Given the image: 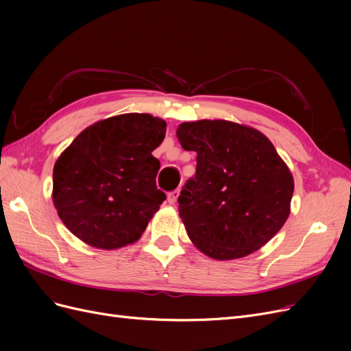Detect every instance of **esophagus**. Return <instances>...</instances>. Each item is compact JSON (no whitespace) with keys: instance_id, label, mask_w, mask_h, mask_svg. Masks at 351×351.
<instances>
[{"instance_id":"1","label":"esophagus","mask_w":351,"mask_h":351,"mask_svg":"<svg viewBox=\"0 0 351 351\" xmlns=\"http://www.w3.org/2000/svg\"><path fill=\"white\" fill-rule=\"evenodd\" d=\"M180 192H182V190H180V189H176L174 192L168 193V196H167V200H168V204H169V205H174V204H176L177 199H178V196H180Z\"/></svg>"}]
</instances>
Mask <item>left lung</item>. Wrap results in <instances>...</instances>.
<instances>
[{
    "instance_id": "1",
    "label": "left lung",
    "mask_w": 351,
    "mask_h": 351,
    "mask_svg": "<svg viewBox=\"0 0 351 351\" xmlns=\"http://www.w3.org/2000/svg\"><path fill=\"white\" fill-rule=\"evenodd\" d=\"M180 145L195 151L196 174L178 196L195 246L217 261L244 258L267 244L290 215L294 180L271 141L227 120L182 123Z\"/></svg>"
}]
</instances>
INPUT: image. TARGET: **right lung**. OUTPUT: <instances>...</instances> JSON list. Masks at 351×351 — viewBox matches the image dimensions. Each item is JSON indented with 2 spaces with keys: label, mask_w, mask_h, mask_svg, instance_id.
<instances>
[{
  "label": "right lung",
  "mask_w": 351,
  "mask_h": 351,
  "mask_svg": "<svg viewBox=\"0 0 351 351\" xmlns=\"http://www.w3.org/2000/svg\"><path fill=\"white\" fill-rule=\"evenodd\" d=\"M167 123L151 114H121L84 129L60 155L52 200L74 236L112 250L139 240L165 193L156 187L161 167L152 155Z\"/></svg>",
  "instance_id": "right-lung-1"
}]
</instances>
